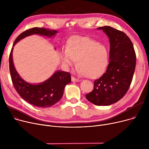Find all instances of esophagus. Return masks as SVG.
<instances>
[{
    "label": "esophagus",
    "instance_id": "1",
    "mask_svg": "<svg viewBox=\"0 0 149 149\" xmlns=\"http://www.w3.org/2000/svg\"><path fill=\"white\" fill-rule=\"evenodd\" d=\"M71 80L73 82H79V81H80L79 79H76V78H74V77H72Z\"/></svg>",
    "mask_w": 149,
    "mask_h": 149
}]
</instances>
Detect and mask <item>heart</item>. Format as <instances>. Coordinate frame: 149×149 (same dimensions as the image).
<instances>
[{
    "mask_svg": "<svg viewBox=\"0 0 149 149\" xmlns=\"http://www.w3.org/2000/svg\"><path fill=\"white\" fill-rule=\"evenodd\" d=\"M63 63L67 68L75 65L76 60L79 68L77 72L89 79L102 75L108 65V52L106 46L87 37H78L61 52Z\"/></svg>",
    "mask_w": 149,
    "mask_h": 149,
    "instance_id": "heart-1",
    "label": "heart"
}]
</instances>
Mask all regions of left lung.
Returning a JSON list of instances; mask_svg holds the SVG:
<instances>
[{"label": "left lung", "mask_w": 149, "mask_h": 149, "mask_svg": "<svg viewBox=\"0 0 149 149\" xmlns=\"http://www.w3.org/2000/svg\"><path fill=\"white\" fill-rule=\"evenodd\" d=\"M103 30L110 42L109 63L106 72L93 81L92 91L86 98L97 106H109L121 100L127 92L135 72L136 54L129 37L111 26Z\"/></svg>", "instance_id": "8db88e82"}]
</instances>
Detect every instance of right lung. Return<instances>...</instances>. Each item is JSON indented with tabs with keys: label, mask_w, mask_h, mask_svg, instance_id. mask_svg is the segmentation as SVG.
<instances>
[{
	"label": "right lung",
	"mask_w": 149,
	"mask_h": 149,
	"mask_svg": "<svg viewBox=\"0 0 149 149\" xmlns=\"http://www.w3.org/2000/svg\"><path fill=\"white\" fill-rule=\"evenodd\" d=\"M58 31L45 28L35 27L21 33L15 39L11 49L10 58V71L11 80L20 96L26 102L39 107H51L62 98L65 86L71 82V77L69 72L57 70L48 80L40 83L31 84L20 77L14 66L13 51L14 45L26 37L38 34L48 37L54 36Z\"/></svg>",
	"instance_id": "1"
}]
</instances>
